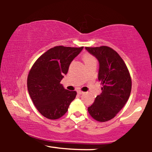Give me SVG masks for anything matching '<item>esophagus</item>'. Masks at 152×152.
Wrapping results in <instances>:
<instances>
[{
	"instance_id": "esophagus-1",
	"label": "esophagus",
	"mask_w": 152,
	"mask_h": 152,
	"mask_svg": "<svg viewBox=\"0 0 152 152\" xmlns=\"http://www.w3.org/2000/svg\"><path fill=\"white\" fill-rule=\"evenodd\" d=\"M77 92L78 94H80V95H81V94H84V92L82 91H80V90H78Z\"/></svg>"
}]
</instances>
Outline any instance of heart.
Wrapping results in <instances>:
<instances>
[{
  "label": "heart",
  "instance_id": "1",
  "mask_svg": "<svg viewBox=\"0 0 152 152\" xmlns=\"http://www.w3.org/2000/svg\"><path fill=\"white\" fill-rule=\"evenodd\" d=\"M83 60H84V64H86V63H88V62L92 61H96L95 58H94L93 56H91V55H89V54H84L83 56Z\"/></svg>",
  "mask_w": 152,
  "mask_h": 152
}]
</instances>
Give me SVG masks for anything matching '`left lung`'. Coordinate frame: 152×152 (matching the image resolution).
<instances>
[{
  "label": "left lung",
  "mask_w": 152,
  "mask_h": 152,
  "mask_svg": "<svg viewBox=\"0 0 152 152\" xmlns=\"http://www.w3.org/2000/svg\"><path fill=\"white\" fill-rule=\"evenodd\" d=\"M99 63L98 79L102 84V93L96 96L88 107L90 115L96 121L112 119L129 100L131 79L125 63L117 52L109 47H85Z\"/></svg>",
  "instance_id": "left-lung-1"
}]
</instances>
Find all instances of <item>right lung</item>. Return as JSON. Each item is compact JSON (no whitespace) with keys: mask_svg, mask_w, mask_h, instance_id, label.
Returning a JSON list of instances; mask_svg holds the SVG:
<instances>
[{"mask_svg":"<svg viewBox=\"0 0 152 152\" xmlns=\"http://www.w3.org/2000/svg\"><path fill=\"white\" fill-rule=\"evenodd\" d=\"M84 47L56 46L39 57L29 72L27 87L37 110L45 117L57 119L66 114L77 92L66 89L61 81Z\"/></svg>","mask_w":152,"mask_h":152,"instance_id":"obj_1","label":"right lung"}]
</instances>
